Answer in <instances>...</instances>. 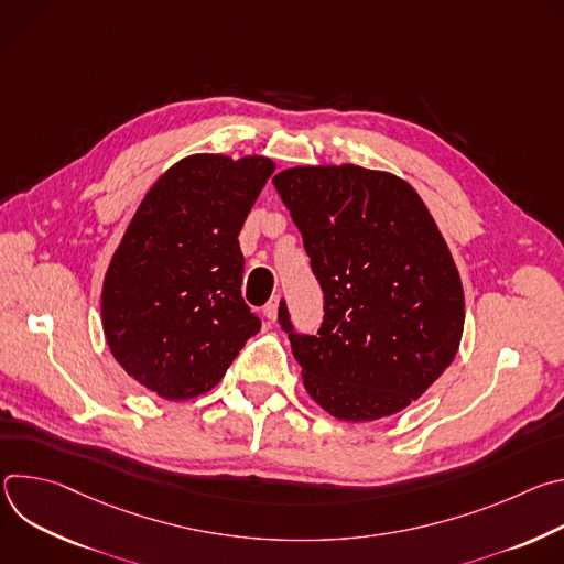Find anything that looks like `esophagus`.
<instances>
[{"instance_id":"esophagus-1","label":"esophagus","mask_w":564,"mask_h":564,"mask_svg":"<svg viewBox=\"0 0 564 564\" xmlns=\"http://www.w3.org/2000/svg\"><path fill=\"white\" fill-rule=\"evenodd\" d=\"M279 307H281V299H279V296H272V299L268 301V305L263 307V314L272 321V324H274L276 316H279Z\"/></svg>"}]
</instances>
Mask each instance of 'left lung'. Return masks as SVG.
Masks as SVG:
<instances>
[{"label":"left lung","mask_w":564,"mask_h":564,"mask_svg":"<svg viewBox=\"0 0 564 564\" xmlns=\"http://www.w3.org/2000/svg\"><path fill=\"white\" fill-rule=\"evenodd\" d=\"M324 288L316 337L290 333L307 394L341 422L409 409L451 366L464 333L453 254L415 187L359 165H299L272 178Z\"/></svg>","instance_id":"left-lung-1"}]
</instances>
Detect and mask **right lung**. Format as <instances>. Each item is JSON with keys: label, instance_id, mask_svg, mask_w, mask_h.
Wrapping results in <instances>:
<instances>
[{"label": "right lung", "instance_id": "right-lung-1", "mask_svg": "<svg viewBox=\"0 0 564 564\" xmlns=\"http://www.w3.org/2000/svg\"><path fill=\"white\" fill-rule=\"evenodd\" d=\"M276 163L192 153L140 200L102 283L113 359L167 401L212 390L261 321L240 296L238 231Z\"/></svg>", "mask_w": 564, "mask_h": 564}]
</instances>
